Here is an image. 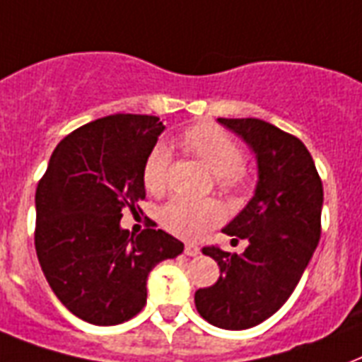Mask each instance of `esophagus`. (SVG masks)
<instances>
[{
    "label": "esophagus",
    "instance_id": "obj_1",
    "mask_svg": "<svg viewBox=\"0 0 362 362\" xmlns=\"http://www.w3.org/2000/svg\"><path fill=\"white\" fill-rule=\"evenodd\" d=\"M185 255H187V257H196V255H200V247L194 245V243H187V245H185Z\"/></svg>",
    "mask_w": 362,
    "mask_h": 362
}]
</instances>
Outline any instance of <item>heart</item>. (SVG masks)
Wrapping results in <instances>:
<instances>
[{
    "mask_svg": "<svg viewBox=\"0 0 362 362\" xmlns=\"http://www.w3.org/2000/svg\"><path fill=\"white\" fill-rule=\"evenodd\" d=\"M183 145L209 170L219 177L221 187L240 189L245 181L242 172L243 153L234 139L225 130L213 124L192 126L185 132ZM170 151L164 143H158L145 160L143 183L151 194H162L168 185ZM225 217L221 204L215 200H187L173 198L162 207L160 223L170 234L189 242L200 240L219 225Z\"/></svg>",
    "mask_w": 362,
    "mask_h": 362,
    "instance_id": "heart-1",
    "label": "heart"
}]
</instances>
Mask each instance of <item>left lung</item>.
<instances>
[{
    "instance_id": "1",
    "label": "left lung",
    "mask_w": 362,
    "mask_h": 362,
    "mask_svg": "<svg viewBox=\"0 0 362 362\" xmlns=\"http://www.w3.org/2000/svg\"><path fill=\"white\" fill-rule=\"evenodd\" d=\"M217 120L253 151L257 185L247 206L223 228L247 240V247L242 255L204 247L221 276L196 291L194 304L207 323L243 330L274 315L300 281L321 238L323 185L298 137L260 119Z\"/></svg>"
}]
</instances>
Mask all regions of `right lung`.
<instances>
[{
    "label": "right lung",
    "instance_id": "right-lung-1",
    "mask_svg": "<svg viewBox=\"0 0 362 362\" xmlns=\"http://www.w3.org/2000/svg\"><path fill=\"white\" fill-rule=\"evenodd\" d=\"M166 126L151 115H109L58 143L35 192V251L58 300L92 325L141 312L147 277L185 245L168 232L134 236L122 209L145 198L143 166ZM155 226V223H153Z\"/></svg>",
    "mask_w": 362,
    "mask_h": 362
}]
</instances>
